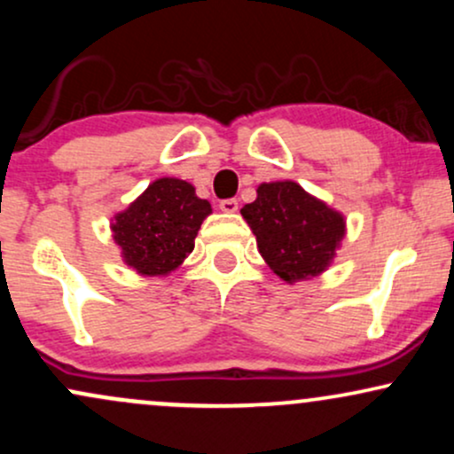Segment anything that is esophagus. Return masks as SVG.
<instances>
[{
	"instance_id": "esophagus-1",
	"label": "esophagus",
	"mask_w": 454,
	"mask_h": 454,
	"mask_svg": "<svg viewBox=\"0 0 454 454\" xmlns=\"http://www.w3.org/2000/svg\"><path fill=\"white\" fill-rule=\"evenodd\" d=\"M220 209L223 213H237L239 211V202L234 200V198H228V200H222L220 202Z\"/></svg>"
}]
</instances>
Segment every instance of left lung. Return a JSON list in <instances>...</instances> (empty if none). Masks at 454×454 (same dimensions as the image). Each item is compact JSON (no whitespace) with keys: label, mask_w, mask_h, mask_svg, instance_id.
<instances>
[{"label":"left lung","mask_w":454,"mask_h":454,"mask_svg":"<svg viewBox=\"0 0 454 454\" xmlns=\"http://www.w3.org/2000/svg\"><path fill=\"white\" fill-rule=\"evenodd\" d=\"M241 215L256 234L260 256L290 286L325 273L346 237L343 213L290 179L260 184Z\"/></svg>","instance_id":"obj_1"}]
</instances>
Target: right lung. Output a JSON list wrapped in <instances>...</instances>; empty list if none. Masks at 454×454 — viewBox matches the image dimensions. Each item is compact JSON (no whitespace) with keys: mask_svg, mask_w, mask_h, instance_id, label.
Returning <instances> with one entry per match:
<instances>
[{"mask_svg":"<svg viewBox=\"0 0 454 454\" xmlns=\"http://www.w3.org/2000/svg\"><path fill=\"white\" fill-rule=\"evenodd\" d=\"M211 215V202L176 176H160L123 211L111 217L113 241L123 264L143 278H166L194 249L200 223Z\"/></svg>","mask_w":454,"mask_h":454,"instance_id":"obj_1","label":"right lung"}]
</instances>
